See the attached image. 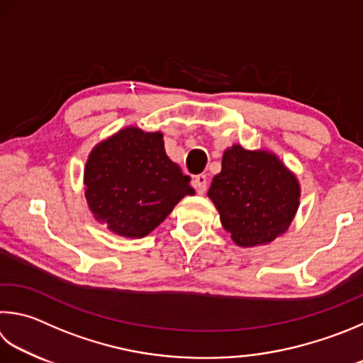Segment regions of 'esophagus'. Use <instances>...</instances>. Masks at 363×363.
I'll list each match as a JSON object with an SVG mask.
<instances>
[{"instance_id":"obj_1","label":"esophagus","mask_w":363,"mask_h":363,"mask_svg":"<svg viewBox=\"0 0 363 363\" xmlns=\"http://www.w3.org/2000/svg\"><path fill=\"white\" fill-rule=\"evenodd\" d=\"M206 186H208V177L206 174H199L194 177V187L199 194L206 192Z\"/></svg>"}]
</instances>
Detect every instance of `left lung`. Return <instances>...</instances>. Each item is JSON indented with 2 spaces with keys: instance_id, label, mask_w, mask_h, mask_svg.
I'll list each match as a JSON object with an SVG mask.
<instances>
[{
  "instance_id": "obj_1",
  "label": "left lung",
  "mask_w": 363,
  "mask_h": 363,
  "mask_svg": "<svg viewBox=\"0 0 363 363\" xmlns=\"http://www.w3.org/2000/svg\"><path fill=\"white\" fill-rule=\"evenodd\" d=\"M208 196L223 228L241 247L267 245L291 225L300 204V186L278 157L235 144L223 152L222 171Z\"/></svg>"
}]
</instances>
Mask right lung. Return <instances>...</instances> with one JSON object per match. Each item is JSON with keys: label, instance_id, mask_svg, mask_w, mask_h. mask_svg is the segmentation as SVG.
<instances>
[{"label": "right lung", "instance_id": "right-lung-1", "mask_svg": "<svg viewBox=\"0 0 363 363\" xmlns=\"http://www.w3.org/2000/svg\"><path fill=\"white\" fill-rule=\"evenodd\" d=\"M190 177L168 159L160 131L123 128L91 150L84 171L85 199L95 219L127 238H143L186 195Z\"/></svg>", "mask_w": 363, "mask_h": 363}]
</instances>
